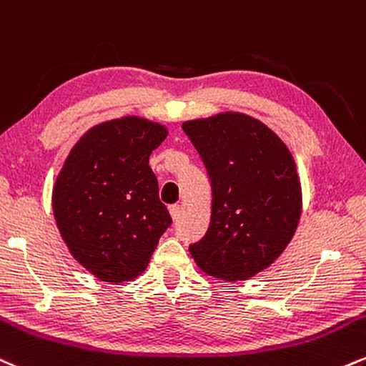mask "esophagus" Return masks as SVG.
<instances>
[{
	"label": "esophagus",
	"mask_w": 366,
	"mask_h": 366,
	"mask_svg": "<svg viewBox=\"0 0 366 366\" xmlns=\"http://www.w3.org/2000/svg\"><path fill=\"white\" fill-rule=\"evenodd\" d=\"M169 211H170L172 219H174V222H177L179 217H180V213H182V208H180L179 204H174V206H170Z\"/></svg>",
	"instance_id": "obj_1"
}]
</instances>
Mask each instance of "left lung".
Masks as SVG:
<instances>
[{"label": "left lung", "mask_w": 366, "mask_h": 366, "mask_svg": "<svg viewBox=\"0 0 366 366\" xmlns=\"http://www.w3.org/2000/svg\"><path fill=\"white\" fill-rule=\"evenodd\" d=\"M211 180V222L189 247L201 271L245 281L267 269L292 242L303 199L295 158L271 127L227 111L182 124Z\"/></svg>", "instance_id": "8db88e82"}]
</instances>
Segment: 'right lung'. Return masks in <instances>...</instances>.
Here are the masks:
<instances>
[{
    "mask_svg": "<svg viewBox=\"0 0 366 366\" xmlns=\"http://www.w3.org/2000/svg\"><path fill=\"white\" fill-rule=\"evenodd\" d=\"M169 127L139 116L99 122L69 149L52 187V213L74 261L97 280L131 281L170 227L149 155Z\"/></svg>",
    "mask_w": 366,
    "mask_h": 366,
    "instance_id": "right-lung-1",
    "label": "right lung"
}]
</instances>
